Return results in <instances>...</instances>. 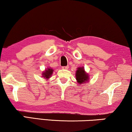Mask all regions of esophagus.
Here are the masks:
<instances>
[{
	"mask_svg": "<svg viewBox=\"0 0 132 132\" xmlns=\"http://www.w3.org/2000/svg\"><path fill=\"white\" fill-rule=\"evenodd\" d=\"M62 69H64V70H67V69H68V66L62 67Z\"/></svg>",
	"mask_w": 132,
	"mask_h": 132,
	"instance_id": "1",
	"label": "esophagus"
}]
</instances>
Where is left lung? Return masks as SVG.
<instances>
[{"instance_id":"obj_1","label":"left lung","mask_w":132,"mask_h":132,"mask_svg":"<svg viewBox=\"0 0 132 132\" xmlns=\"http://www.w3.org/2000/svg\"><path fill=\"white\" fill-rule=\"evenodd\" d=\"M76 80H77V82L80 85L82 84V83L87 82L89 76H88L87 73H85L84 67H79L77 68V70L76 71Z\"/></svg>"}]
</instances>
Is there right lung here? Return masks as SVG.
<instances>
[{"label": "right lung", "instance_id": "right-lung-1", "mask_svg": "<svg viewBox=\"0 0 132 132\" xmlns=\"http://www.w3.org/2000/svg\"><path fill=\"white\" fill-rule=\"evenodd\" d=\"M53 70L51 68H47V70H46V71L43 73V76L46 79L49 78L53 73Z\"/></svg>", "mask_w": 132, "mask_h": 132}]
</instances>
